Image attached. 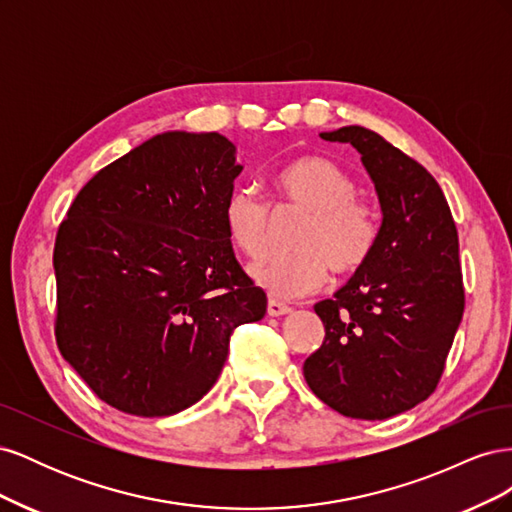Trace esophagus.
<instances>
[{"label":"esophagus","mask_w":512,"mask_h":512,"mask_svg":"<svg viewBox=\"0 0 512 512\" xmlns=\"http://www.w3.org/2000/svg\"><path fill=\"white\" fill-rule=\"evenodd\" d=\"M288 312H290V307H288L286 303L269 299V303H267V314H269V316H284V314H288Z\"/></svg>","instance_id":"esophagus-1"}]
</instances>
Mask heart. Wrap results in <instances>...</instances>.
<instances>
[{
  "mask_svg": "<svg viewBox=\"0 0 512 512\" xmlns=\"http://www.w3.org/2000/svg\"><path fill=\"white\" fill-rule=\"evenodd\" d=\"M280 200L275 211L305 213L290 237L292 252L262 258L252 280L273 297L294 299L318 290L329 271L335 280L361 273L380 241L376 209L359 198V183L346 168L322 156H305L275 175ZM230 243L247 258H260L271 245V207L250 185H237L222 205Z\"/></svg>",
  "mask_w": 512,
  "mask_h": 512,
  "instance_id": "b5f03b06",
  "label": "heart"
}]
</instances>
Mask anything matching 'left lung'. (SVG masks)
<instances>
[{
  "label": "left lung",
  "mask_w": 512,
  "mask_h": 512,
  "mask_svg": "<svg viewBox=\"0 0 512 512\" xmlns=\"http://www.w3.org/2000/svg\"><path fill=\"white\" fill-rule=\"evenodd\" d=\"M320 136L361 153L384 218L369 265L314 305L324 342L303 374L339 414L382 421L425 401L444 374L466 307L457 226L429 170L378 132Z\"/></svg>",
  "instance_id": "left-lung-1"
}]
</instances>
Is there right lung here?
<instances>
[{"label":"right lung","instance_id":"1","mask_svg":"<svg viewBox=\"0 0 512 512\" xmlns=\"http://www.w3.org/2000/svg\"><path fill=\"white\" fill-rule=\"evenodd\" d=\"M243 170L218 132H166L76 194L53 250L55 339L104 404L170 416L218 380L230 335L267 312L222 205Z\"/></svg>","mask_w":512,"mask_h":512}]
</instances>
